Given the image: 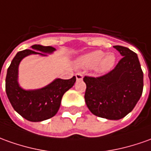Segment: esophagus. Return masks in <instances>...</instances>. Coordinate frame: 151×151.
<instances>
[{
    "label": "esophagus",
    "instance_id": "obj_1",
    "mask_svg": "<svg viewBox=\"0 0 151 151\" xmlns=\"http://www.w3.org/2000/svg\"><path fill=\"white\" fill-rule=\"evenodd\" d=\"M76 78L77 81H82L83 80V75L81 72H78V73L76 74Z\"/></svg>",
    "mask_w": 151,
    "mask_h": 151
}]
</instances>
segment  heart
<instances>
[{"instance_id": "obj_1", "label": "heart", "mask_w": 151, "mask_h": 151, "mask_svg": "<svg viewBox=\"0 0 151 151\" xmlns=\"http://www.w3.org/2000/svg\"><path fill=\"white\" fill-rule=\"evenodd\" d=\"M116 59V55L113 52L105 54L101 50H96L81 56L77 60V65L86 69L94 67L99 73H106L113 69Z\"/></svg>"}]
</instances>
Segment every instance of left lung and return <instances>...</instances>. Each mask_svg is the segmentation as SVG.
Wrapping results in <instances>:
<instances>
[{"instance_id": "1", "label": "left lung", "mask_w": 151, "mask_h": 151, "mask_svg": "<svg viewBox=\"0 0 151 151\" xmlns=\"http://www.w3.org/2000/svg\"><path fill=\"white\" fill-rule=\"evenodd\" d=\"M122 55L114 69L99 77L85 76V100L91 113L109 120H119L132 111L143 91V71L137 53L114 46Z\"/></svg>"}]
</instances>
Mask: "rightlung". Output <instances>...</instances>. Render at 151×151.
<instances>
[{"label": "right lung", "instance_id": "obj_1", "mask_svg": "<svg viewBox=\"0 0 151 151\" xmlns=\"http://www.w3.org/2000/svg\"><path fill=\"white\" fill-rule=\"evenodd\" d=\"M31 47L33 50L19 52L12 60L6 74V91L11 105L19 115L28 121L42 122L56 115L63 94L74 86L76 79V76L69 80L55 79L49 85L41 89H22L18 82L19 65L22 59L31 54L47 56L44 53H52L56 50L51 46L38 44Z\"/></svg>", "mask_w": 151, "mask_h": 151}]
</instances>
